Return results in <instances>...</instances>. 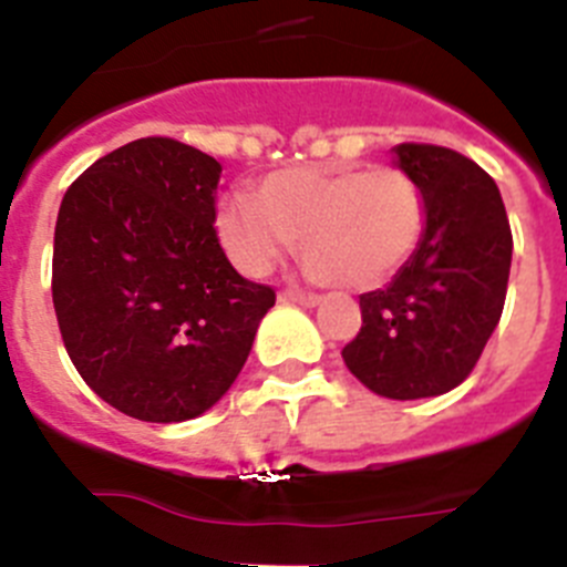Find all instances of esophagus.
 Returning a JSON list of instances; mask_svg holds the SVG:
<instances>
[{
  "mask_svg": "<svg viewBox=\"0 0 567 567\" xmlns=\"http://www.w3.org/2000/svg\"><path fill=\"white\" fill-rule=\"evenodd\" d=\"M280 300H292V303H300V307H318L320 295L315 292H300V289H287V292H280Z\"/></svg>",
  "mask_w": 567,
  "mask_h": 567,
  "instance_id": "1",
  "label": "esophagus"
}]
</instances>
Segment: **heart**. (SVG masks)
Here are the masks:
<instances>
[{
  "mask_svg": "<svg viewBox=\"0 0 567 567\" xmlns=\"http://www.w3.org/2000/svg\"><path fill=\"white\" fill-rule=\"evenodd\" d=\"M423 195L394 167H292L264 178L258 198L218 204L215 235L240 272L267 275L300 240L309 275L372 289L412 258L423 235Z\"/></svg>",
  "mask_w": 567,
  "mask_h": 567,
  "instance_id": "obj_1",
  "label": "heart"
}]
</instances>
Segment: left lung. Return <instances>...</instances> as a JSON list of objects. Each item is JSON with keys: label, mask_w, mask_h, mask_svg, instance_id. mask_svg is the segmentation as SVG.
I'll return each mask as SVG.
<instances>
[{"label": "left lung", "mask_w": 567, "mask_h": 567, "mask_svg": "<svg viewBox=\"0 0 567 567\" xmlns=\"http://www.w3.org/2000/svg\"><path fill=\"white\" fill-rule=\"evenodd\" d=\"M394 164L423 195L425 227L392 284L360 295L363 327L343 363L380 398H437L468 378L497 329L514 240L497 184L471 158L398 144Z\"/></svg>", "instance_id": "left-lung-1"}]
</instances>
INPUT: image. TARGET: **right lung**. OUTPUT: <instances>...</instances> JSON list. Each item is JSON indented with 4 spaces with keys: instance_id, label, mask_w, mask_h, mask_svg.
I'll use <instances>...</instances> for the list:
<instances>
[{
    "instance_id": "obj_1",
    "label": "right lung",
    "mask_w": 567,
    "mask_h": 567,
    "mask_svg": "<svg viewBox=\"0 0 567 567\" xmlns=\"http://www.w3.org/2000/svg\"><path fill=\"white\" fill-rule=\"evenodd\" d=\"M221 164L138 138L64 193L53 309L84 383L144 423H182L235 383L275 292L240 278L215 235Z\"/></svg>"
}]
</instances>
